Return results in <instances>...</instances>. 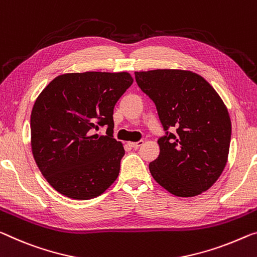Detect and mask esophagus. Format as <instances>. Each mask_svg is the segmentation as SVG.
I'll use <instances>...</instances> for the list:
<instances>
[{
  "instance_id": "obj_1",
  "label": "esophagus",
  "mask_w": 257,
  "mask_h": 257,
  "mask_svg": "<svg viewBox=\"0 0 257 257\" xmlns=\"http://www.w3.org/2000/svg\"><path fill=\"white\" fill-rule=\"evenodd\" d=\"M143 144H144L143 141H140V142H132V143H129V145L132 146V148H134V149H138V148H140V146H142Z\"/></svg>"
}]
</instances>
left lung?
<instances>
[{"instance_id":"8db88e82","label":"left lung","mask_w":257,"mask_h":257,"mask_svg":"<svg viewBox=\"0 0 257 257\" xmlns=\"http://www.w3.org/2000/svg\"><path fill=\"white\" fill-rule=\"evenodd\" d=\"M135 77L167 132L158 141L159 157L149 165L151 175L177 197L201 194L218 180L229 157L231 120L225 104L194 72L166 68L135 72Z\"/></svg>"}]
</instances>
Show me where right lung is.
Instances as JSON below:
<instances>
[{
  "instance_id": "add662e5",
  "label": "right lung",
  "mask_w": 257,
  "mask_h": 257,
  "mask_svg": "<svg viewBox=\"0 0 257 257\" xmlns=\"http://www.w3.org/2000/svg\"><path fill=\"white\" fill-rule=\"evenodd\" d=\"M133 82L128 72L66 73L36 98L32 153L57 192L88 200L104 193L119 176L124 149L113 138V109ZM103 125L108 135L93 136V129Z\"/></svg>"
}]
</instances>
